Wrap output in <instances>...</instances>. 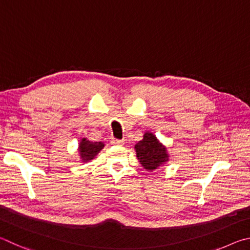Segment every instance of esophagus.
Instances as JSON below:
<instances>
[{
	"instance_id": "1",
	"label": "esophagus",
	"mask_w": 250,
	"mask_h": 250,
	"mask_svg": "<svg viewBox=\"0 0 250 250\" xmlns=\"http://www.w3.org/2000/svg\"><path fill=\"white\" fill-rule=\"evenodd\" d=\"M111 143L113 144V145H123V144H124V141H123V139H116V138H112Z\"/></svg>"
}]
</instances>
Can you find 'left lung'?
Returning a JSON list of instances; mask_svg holds the SVG:
<instances>
[{"instance_id":"1","label":"left lung","mask_w":250,"mask_h":250,"mask_svg":"<svg viewBox=\"0 0 250 250\" xmlns=\"http://www.w3.org/2000/svg\"><path fill=\"white\" fill-rule=\"evenodd\" d=\"M136 156L139 163L147 170H156L161 165L167 163L169 156L167 149L158 142L154 134L145 133L144 139L135 145Z\"/></svg>"}]
</instances>
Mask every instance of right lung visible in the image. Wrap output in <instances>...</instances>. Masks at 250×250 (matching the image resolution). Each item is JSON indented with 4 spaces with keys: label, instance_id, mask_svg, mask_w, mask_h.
<instances>
[{
    "label": "right lung",
    "instance_id": "1",
    "mask_svg": "<svg viewBox=\"0 0 250 250\" xmlns=\"http://www.w3.org/2000/svg\"><path fill=\"white\" fill-rule=\"evenodd\" d=\"M104 144L101 142H90L86 138H82V141L79 144V152L82 158V161H90L94 159V157L103 149Z\"/></svg>",
    "mask_w": 250,
    "mask_h": 250
}]
</instances>
